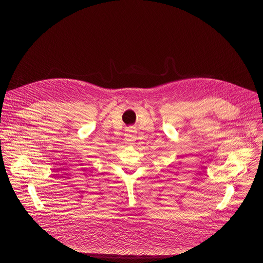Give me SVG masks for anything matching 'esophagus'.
<instances>
[{"instance_id":"obj_1","label":"esophagus","mask_w":263,"mask_h":263,"mask_svg":"<svg viewBox=\"0 0 263 263\" xmlns=\"http://www.w3.org/2000/svg\"><path fill=\"white\" fill-rule=\"evenodd\" d=\"M124 136H125V143L127 145H134L135 144V141H136V132L135 130L128 129L125 133Z\"/></svg>"}]
</instances>
